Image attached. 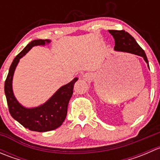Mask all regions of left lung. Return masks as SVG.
<instances>
[{
	"label": "left lung",
	"instance_id": "left-lung-1",
	"mask_svg": "<svg viewBox=\"0 0 160 160\" xmlns=\"http://www.w3.org/2000/svg\"><path fill=\"white\" fill-rule=\"evenodd\" d=\"M109 33H111L113 38H114V43H115L114 50L115 51L132 53V54L142 56L148 64V67L149 68V61H148L147 56L144 50L140 47L135 38L129 33L124 30H109Z\"/></svg>",
	"mask_w": 160,
	"mask_h": 160
}]
</instances>
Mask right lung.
Listing matches in <instances>:
<instances>
[{"instance_id": "obj_1", "label": "right lung", "mask_w": 160, "mask_h": 160, "mask_svg": "<svg viewBox=\"0 0 160 160\" xmlns=\"http://www.w3.org/2000/svg\"><path fill=\"white\" fill-rule=\"evenodd\" d=\"M50 42L49 39H37L27 45L13 60L4 83V93L11 115L25 128L34 132H49L59 128L62 125L67 117V107L73 93L74 83L78 80L76 77L69 83L61 87L46 102L38 107L28 108L18 101L13 92L12 80L19 60L32 47L45 46Z\"/></svg>"}]
</instances>
